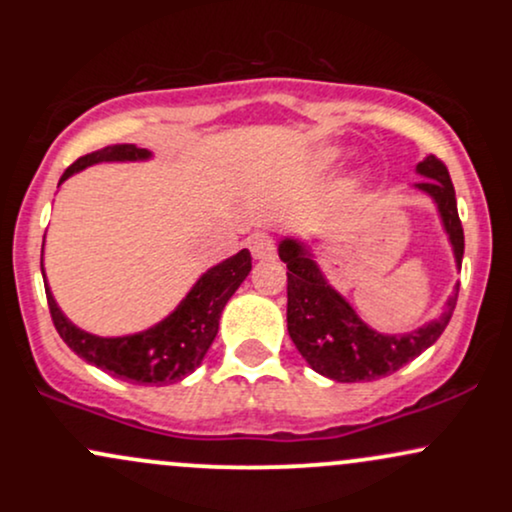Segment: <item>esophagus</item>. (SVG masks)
Masks as SVG:
<instances>
[{
  "instance_id": "obj_1",
  "label": "esophagus",
  "mask_w": 512,
  "mask_h": 512,
  "mask_svg": "<svg viewBox=\"0 0 512 512\" xmlns=\"http://www.w3.org/2000/svg\"><path fill=\"white\" fill-rule=\"evenodd\" d=\"M248 245L255 260H272L274 257V240L269 233H255V236H250Z\"/></svg>"
}]
</instances>
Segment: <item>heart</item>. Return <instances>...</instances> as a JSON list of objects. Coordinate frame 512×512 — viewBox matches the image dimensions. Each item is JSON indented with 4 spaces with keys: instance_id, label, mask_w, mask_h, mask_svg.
<instances>
[{
    "instance_id": "1",
    "label": "heart",
    "mask_w": 512,
    "mask_h": 512,
    "mask_svg": "<svg viewBox=\"0 0 512 512\" xmlns=\"http://www.w3.org/2000/svg\"><path fill=\"white\" fill-rule=\"evenodd\" d=\"M334 158V154H325V161H332Z\"/></svg>"
}]
</instances>
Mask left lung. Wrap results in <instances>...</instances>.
<instances>
[{
	"label": "left lung",
	"mask_w": 512,
	"mask_h": 512,
	"mask_svg": "<svg viewBox=\"0 0 512 512\" xmlns=\"http://www.w3.org/2000/svg\"><path fill=\"white\" fill-rule=\"evenodd\" d=\"M416 173L424 175V180L416 182V187L438 204L440 219L455 252V262L457 267H462L464 231L457 216L455 187H452L448 168L440 158L426 156L416 166ZM279 257L289 269L286 272V279H289L286 322H289L293 344L310 363V368L337 383H370L407 366L421 351L436 344V339L448 327L457 303L460 286L455 289V296L445 303L438 320H431L428 325L407 334L375 332L344 301L342 293L327 284L301 240H281Z\"/></svg>",
	"instance_id": "obj_1"
}]
</instances>
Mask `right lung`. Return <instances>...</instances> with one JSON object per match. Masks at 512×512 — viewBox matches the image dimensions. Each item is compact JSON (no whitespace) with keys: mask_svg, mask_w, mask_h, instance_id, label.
<instances>
[{"mask_svg":"<svg viewBox=\"0 0 512 512\" xmlns=\"http://www.w3.org/2000/svg\"><path fill=\"white\" fill-rule=\"evenodd\" d=\"M146 158H151V151L139 149L134 144L105 146L101 151L76 158L72 166L64 170L60 182L79 173V170L93 166V163L146 161ZM40 269H43V264H40ZM250 269V252L240 250L238 255L228 257V260L211 267L207 274L199 276L192 291L182 298V303L166 320L139 334H127V337H96V334L79 330L64 317L60 305L52 298L48 284H45V293H48L55 330L60 332L64 344L76 356L105 370V373L115 375V378L127 380V383L170 385L190 375L202 363L216 332H219L223 305L238 291Z\"/></svg>","mask_w":512,"mask_h":512,"instance_id":"1","label":"right lung"}]
</instances>
